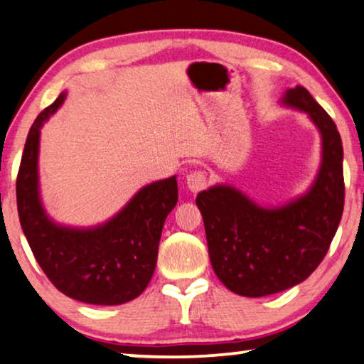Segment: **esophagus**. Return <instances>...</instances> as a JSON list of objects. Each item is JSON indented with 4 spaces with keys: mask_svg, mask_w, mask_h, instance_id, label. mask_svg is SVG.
<instances>
[{
    "mask_svg": "<svg viewBox=\"0 0 364 364\" xmlns=\"http://www.w3.org/2000/svg\"><path fill=\"white\" fill-rule=\"evenodd\" d=\"M186 184H188L189 191H193V193L203 191V189L208 186L206 173L199 171V170L188 173V175H186Z\"/></svg>",
    "mask_w": 364,
    "mask_h": 364,
    "instance_id": "esophagus-1",
    "label": "esophagus"
}]
</instances>
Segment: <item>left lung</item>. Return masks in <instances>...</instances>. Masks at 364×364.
Wrapping results in <instances>:
<instances>
[{
  "instance_id": "8db88e82",
  "label": "left lung",
  "mask_w": 364,
  "mask_h": 364,
  "mask_svg": "<svg viewBox=\"0 0 364 364\" xmlns=\"http://www.w3.org/2000/svg\"><path fill=\"white\" fill-rule=\"evenodd\" d=\"M284 104L306 112L321 133V166L310 191L277 209L260 208L223 184L196 196L214 272L242 296L272 295L304 282L328 252L345 204L335 122L301 85L287 90Z\"/></svg>"
}]
</instances>
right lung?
Instances as JSON below:
<instances>
[{"instance_id": "1", "label": "right lung", "mask_w": 364, "mask_h": 364, "mask_svg": "<svg viewBox=\"0 0 364 364\" xmlns=\"http://www.w3.org/2000/svg\"><path fill=\"white\" fill-rule=\"evenodd\" d=\"M64 94L41 112L28 133L16 180L18 214L39 267L55 289L92 305L136 299L155 272L165 219L178 201L176 176L148 184L104 226L70 229L46 216L38 191L41 127Z\"/></svg>"}]
</instances>
